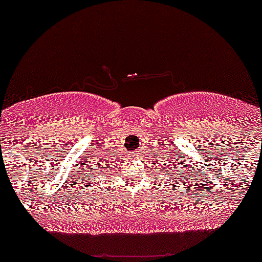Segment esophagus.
I'll use <instances>...</instances> for the list:
<instances>
[{
	"mask_svg": "<svg viewBox=\"0 0 262 262\" xmlns=\"http://www.w3.org/2000/svg\"><path fill=\"white\" fill-rule=\"evenodd\" d=\"M131 155H133V158L139 157V150H135V152H131Z\"/></svg>",
	"mask_w": 262,
	"mask_h": 262,
	"instance_id": "obj_1",
	"label": "esophagus"
}]
</instances>
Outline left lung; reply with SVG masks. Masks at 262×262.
Listing matches in <instances>:
<instances>
[{"mask_svg":"<svg viewBox=\"0 0 262 262\" xmlns=\"http://www.w3.org/2000/svg\"><path fill=\"white\" fill-rule=\"evenodd\" d=\"M175 164H177V162H175ZM167 166H169V165H167ZM174 166H175V165H174ZM161 171H162V170H161ZM181 172H182V171H181ZM181 172H177V174H178V175H179V174H181ZM170 174H172V171H171V172H170ZM170 178H171V177H170ZM175 179H177V177H175ZM178 179H179V178H178Z\"/></svg>","mask_w":262,"mask_h":262,"instance_id":"obj_1","label":"left lung"}]
</instances>
